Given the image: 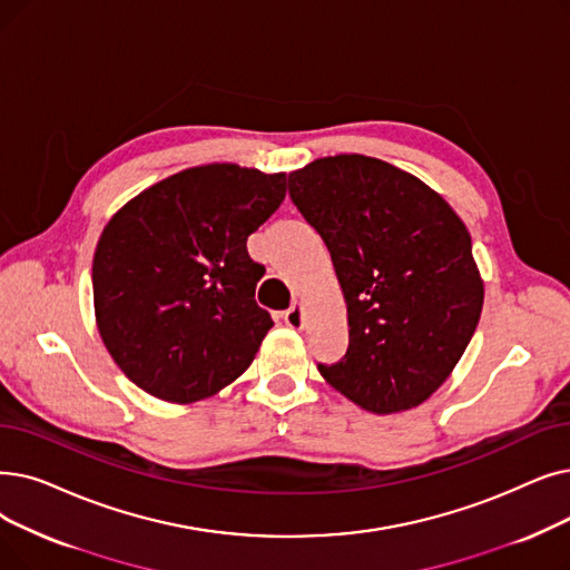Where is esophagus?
<instances>
[{"instance_id":"1","label":"esophagus","mask_w":570,"mask_h":570,"mask_svg":"<svg viewBox=\"0 0 570 570\" xmlns=\"http://www.w3.org/2000/svg\"><path fill=\"white\" fill-rule=\"evenodd\" d=\"M282 316H284V324L288 328H295V331L303 328V307L298 303H293Z\"/></svg>"}]
</instances>
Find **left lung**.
Listing matches in <instances>:
<instances>
[{"mask_svg": "<svg viewBox=\"0 0 570 570\" xmlns=\"http://www.w3.org/2000/svg\"><path fill=\"white\" fill-rule=\"evenodd\" d=\"M288 195L326 242L350 314V350L321 375L377 414L424 403L482 312L463 220L416 177L358 154L291 171Z\"/></svg>", "mask_w": 570, "mask_h": 570, "instance_id": "8db88e82", "label": "left lung"}]
</instances>
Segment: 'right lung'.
Masks as SVG:
<instances>
[{"label":"right lung","mask_w":570,"mask_h":570,"mask_svg":"<svg viewBox=\"0 0 570 570\" xmlns=\"http://www.w3.org/2000/svg\"><path fill=\"white\" fill-rule=\"evenodd\" d=\"M286 175L179 171L122 207L97 242L92 298L109 354L139 389L193 403L237 380L272 328L246 237L279 209Z\"/></svg>","instance_id":"add662e5"}]
</instances>
